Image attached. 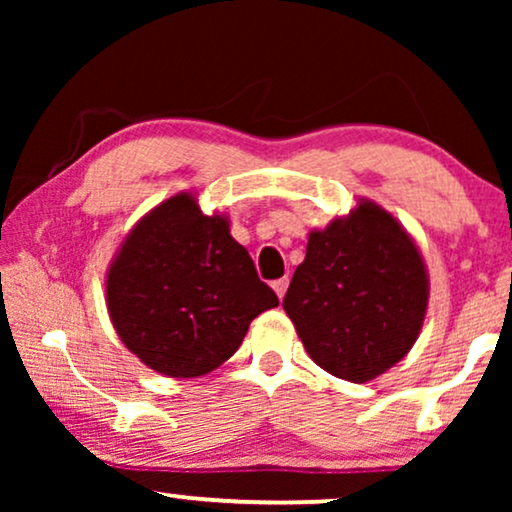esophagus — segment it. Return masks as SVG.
<instances>
[{"label":"esophagus","mask_w":512,"mask_h":512,"mask_svg":"<svg viewBox=\"0 0 512 512\" xmlns=\"http://www.w3.org/2000/svg\"><path fill=\"white\" fill-rule=\"evenodd\" d=\"M272 289H275L277 298L282 300V298H284V293H286V289H289V277H282V279H277V282H272Z\"/></svg>","instance_id":"obj_1"}]
</instances>
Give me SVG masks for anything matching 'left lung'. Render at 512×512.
I'll return each mask as SVG.
<instances>
[{
	"instance_id": "8db88e82",
	"label": "left lung",
	"mask_w": 512,
	"mask_h": 512,
	"mask_svg": "<svg viewBox=\"0 0 512 512\" xmlns=\"http://www.w3.org/2000/svg\"><path fill=\"white\" fill-rule=\"evenodd\" d=\"M429 307V272L398 219L361 198L307 237L284 310L326 373L368 382L410 352Z\"/></svg>"
}]
</instances>
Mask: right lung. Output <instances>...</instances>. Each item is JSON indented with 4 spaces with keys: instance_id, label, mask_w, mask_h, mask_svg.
I'll list each match as a JSON object with an SVG mask.
<instances>
[{
    "instance_id": "add662e5",
    "label": "right lung",
    "mask_w": 512,
    "mask_h": 512,
    "mask_svg": "<svg viewBox=\"0 0 512 512\" xmlns=\"http://www.w3.org/2000/svg\"><path fill=\"white\" fill-rule=\"evenodd\" d=\"M277 305L228 216L202 214L188 191L142 216L107 270L118 338L144 366L179 380L219 368L251 321Z\"/></svg>"
}]
</instances>
